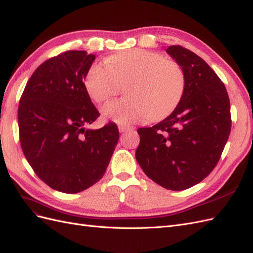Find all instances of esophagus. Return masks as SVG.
<instances>
[{
    "instance_id": "1",
    "label": "esophagus",
    "mask_w": 253,
    "mask_h": 253,
    "mask_svg": "<svg viewBox=\"0 0 253 253\" xmlns=\"http://www.w3.org/2000/svg\"><path fill=\"white\" fill-rule=\"evenodd\" d=\"M118 128H119V132L124 133V132H126V131H129V129H132L133 127H131V126H118Z\"/></svg>"
}]
</instances>
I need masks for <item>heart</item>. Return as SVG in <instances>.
<instances>
[{
	"label": "heart",
	"mask_w": 253,
	"mask_h": 253,
	"mask_svg": "<svg viewBox=\"0 0 253 253\" xmlns=\"http://www.w3.org/2000/svg\"><path fill=\"white\" fill-rule=\"evenodd\" d=\"M126 83L127 99L106 103L102 115L119 125H135L150 118L163 119L173 112L185 93L187 76L176 60L134 48L109 57L105 65H91L84 87L95 102L102 103Z\"/></svg>",
	"instance_id": "b5f03b06"
}]
</instances>
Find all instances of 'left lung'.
Returning <instances> with one entry per match:
<instances>
[{"instance_id": "left-lung-1", "label": "left lung", "mask_w": 253, "mask_h": 253, "mask_svg": "<svg viewBox=\"0 0 253 253\" xmlns=\"http://www.w3.org/2000/svg\"><path fill=\"white\" fill-rule=\"evenodd\" d=\"M186 72V89L173 113L152 127L137 129L136 159L153 181L168 190L193 187L216 167L231 131L225 84L196 53L167 48Z\"/></svg>"}]
</instances>
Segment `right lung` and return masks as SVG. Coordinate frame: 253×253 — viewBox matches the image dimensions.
Here are the masks:
<instances>
[{"label":"right lung","mask_w":253,"mask_h":253,"mask_svg":"<svg viewBox=\"0 0 253 253\" xmlns=\"http://www.w3.org/2000/svg\"><path fill=\"white\" fill-rule=\"evenodd\" d=\"M94 60L84 50L46 60L20 99L22 151L38 177L63 193L81 192L100 180L119 139L114 122L85 128L100 116L83 82Z\"/></svg>","instance_id":"obj_1"}]
</instances>
